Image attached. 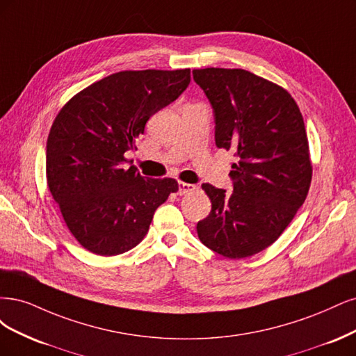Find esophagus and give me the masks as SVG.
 Segmentation results:
<instances>
[{
    "instance_id": "obj_1",
    "label": "esophagus",
    "mask_w": 356,
    "mask_h": 356,
    "mask_svg": "<svg viewBox=\"0 0 356 356\" xmlns=\"http://www.w3.org/2000/svg\"><path fill=\"white\" fill-rule=\"evenodd\" d=\"M197 189L195 185H191V183H185V181H179V193L180 195H186L189 192H193Z\"/></svg>"
}]
</instances>
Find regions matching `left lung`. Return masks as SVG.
<instances>
[{
    "label": "left lung",
    "instance_id": "8db88e82",
    "mask_svg": "<svg viewBox=\"0 0 356 356\" xmlns=\"http://www.w3.org/2000/svg\"><path fill=\"white\" fill-rule=\"evenodd\" d=\"M210 100L216 146L232 151V192L209 183L211 211L197 225L201 243L229 259L268 248L305 202L312 180L299 106L282 87L244 70H193Z\"/></svg>",
    "mask_w": 356,
    "mask_h": 356
}]
</instances>
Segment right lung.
<instances>
[{"mask_svg": "<svg viewBox=\"0 0 356 356\" xmlns=\"http://www.w3.org/2000/svg\"><path fill=\"white\" fill-rule=\"evenodd\" d=\"M189 83L191 70L122 71L79 91L57 113L45 151L47 185L67 229L91 253L134 248L155 210L177 192L175 179L143 177L124 154Z\"/></svg>", "mask_w": 356, "mask_h": 356, "instance_id": "right-lung-1", "label": "right lung"}]
</instances>
